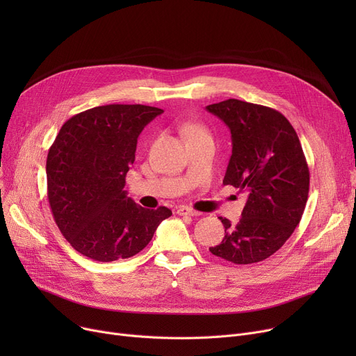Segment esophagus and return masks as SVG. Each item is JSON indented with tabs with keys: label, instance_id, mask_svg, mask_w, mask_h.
<instances>
[{
	"label": "esophagus",
	"instance_id": "esophagus-1",
	"mask_svg": "<svg viewBox=\"0 0 356 356\" xmlns=\"http://www.w3.org/2000/svg\"><path fill=\"white\" fill-rule=\"evenodd\" d=\"M177 215H180V216H197L199 212L189 208V207H179L177 208Z\"/></svg>",
	"mask_w": 356,
	"mask_h": 356
}]
</instances>
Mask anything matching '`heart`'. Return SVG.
<instances>
[{"mask_svg": "<svg viewBox=\"0 0 356 356\" xmlns=\"http://www.w3.org/2000/svg\"><path fill=\"white\" fill-rule=\"evenodd\" d=\"M184 136L186 138H196V137H204V136H209L207 128L200 124H189L184 127Z\"/></svg>", "mask_w": 356, "mask_h": 356, "instance_id": "heart-1", "label": "heart"}]
</instances>
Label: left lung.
<instances>
[{
    "label": "left lung",
    "mask_w": 356,
    "mask_h": 356,
    "mask_svg": "<svg viewBox=\"0 0 356 356\" xmlns=\"http://www.w3.org/2000/svg\"><path fill=\"white\" fill-rule=\"evenodd\" d=\"M231 129L232 156L223 184L247 193L241 219L219 218L225 236L209 251L234 264H254L284 245L309 195V165L293 125L273 108L239 99L208 105Z\"/></svg>",
    "instance_id": "8db88e82"
}]
</instances>
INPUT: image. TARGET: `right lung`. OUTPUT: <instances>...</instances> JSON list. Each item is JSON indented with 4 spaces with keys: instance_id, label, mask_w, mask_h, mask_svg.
Here are the masks:
<instances>
[{
    "instance_id": "obj_1",
    "label": "right lung",
    "mask_w": 356,
    "mask_h": 356,
    "mask_svg": "<svg viewBox=\"0 0 356 356\" xmlns=\"http://www.w3.org/2000/svg\"><path fill=\"white\" fill-rule=\"evenodd\" d=\"M163 109L111 104L69 118L49 148L47 197L56 225L85 257L109 263L138 254L172 211L127 196L137 138Z\"/></svg>"
}]
</instances>
